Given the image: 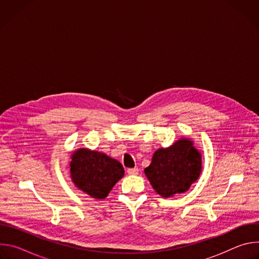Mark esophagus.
I'll list each match as a JSON object with an SVG mask.
<instances>
[{"label":"esophagus","mask_w":259,"mask_h":259,"mask_svg":"<svg viewBox=\"0 0 259 259\" xmlns=\"http://www.w3.org/2000/svg\"><path fill=\"white\" fill-rule=\"evenodd\" d=\"M138 168H129L128 170H127V173L129 174V175H137L138 174Z\"/></svg>","instance_id":"1"}]
</instances>
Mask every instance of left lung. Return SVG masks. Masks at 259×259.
<instances>
[{"label": "left lung", "mask_w": 259, "mask_h": 259, "mask_svg": "<svg viewBox=\"0 0 259 259\" xmlns=\"http://www.w3.org/2000/svg\"><path fill=\"white\" fill-rule=\"evenodd\" d=\"M201 171L202 156L189 138H181L166 149L157 150L151 165L144 169L153 189L164 198L187 192Z\"/></svg>", "instance_id": "8db88e82"}]
</instances>
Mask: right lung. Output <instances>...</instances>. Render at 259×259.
Masks as SVG:
<instances>
[{"label":"right lung","instance_id":"right-lung-1","mask_svg":"<svg viewBox=\"0 0 259 259\" xmlns=\"http://www.w3.org/2000/svg\"><path fill=\"white\" fill-rule=\"evenodd\" d=\"M69 166L72 182L94 199L106 198L125 173L117 160L88 149L73 152Z\"/></svg>","mask_w":259,"mask_h":259}]
</instances>
